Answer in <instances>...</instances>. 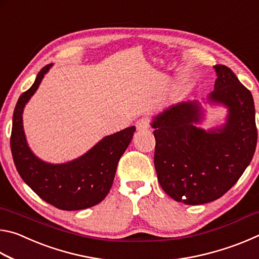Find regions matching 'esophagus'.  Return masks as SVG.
I'll use <instances>...</instances> for the list:
<instances>
[{
	"label": "esophagus",
	"mask_w": 259,
	"mask_h": 259,
	"mask_svg": "<svg viewBox=\"0 0 259 259\" xmlns=\"http://www.w3.org/2000/svg\"><path fill=\"white\" fill-rule=\"evenodd\" d=\"M136 128L138 131H145L150 128V122L146 119V117H143V119H139L136 122Z\"/></svg>",
	"instance_id": "esophagus-1"
}]
</instances>
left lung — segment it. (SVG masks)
I'll return each mask as SVG.
<instances>
[{
	"instance_id": "1",
	"label": "left lung",
	"mask_w": 259,
	"mask_h": 259,
	"mask_svg": "<svg viewBox=\"0 0 259 259\" xmlns=\"http://www.w3.org/2000/svg\"><path fill=\"white\" fill-rule=\"evenodd\" d=\"M216 82L207 104L227 109L225 122L205 130L201 103L172 105L153 116L154 165L161 187L175 201L203 204L221 198L242 176L257 145L250 91L224 65L213 66Z\"/></svg>"
}]
</instances>
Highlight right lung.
<instances>
[{
    "label": "right lung",
    "instance_id": "obj_1",
    "mask_svg": "<svg viewBox=\"0 0 259 259\" xmlns=\"http://www.w3.org/2000/svg\"><path fill=\"white\" fill-rule=\"evenodd\" d=\"M51 67L52 64L43 67L17 102L10 139L12 157L23 181L46 202L67 211L87 209L106 198L120 157L133 140L136 128L133 125L106 136L84 154L65 163H50L37 157L26 139L23 113Z\"/></svg>",
    "mask_w": 259,
    "mask_h": 259
}]
</instances>
